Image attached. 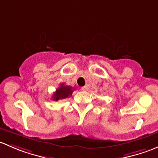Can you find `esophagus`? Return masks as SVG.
<instances>
[{"instance_id":"34e87169","label":"esophagus","mask_w":158,"mask_h":158,"mask_svg":"<svg viewBox=\"0 0 158 158\" xmlns=\"http://www.w3.org/2000/svg\"><path fill=\"white\" fill-rule=\"evenodd\" d=\"M81 89H82L83 90H87L89 89V87L87 85H85V86H84V87H81Z\"/></svg>"}]
</instances>
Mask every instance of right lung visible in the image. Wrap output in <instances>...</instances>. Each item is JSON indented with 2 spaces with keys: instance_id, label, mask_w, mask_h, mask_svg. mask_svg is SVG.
<instances>
[{
  "instance_id": "1",
  "label": "right lung",
  "mask_w": 158,
  "mask_h": 158,
  "mask_svg": "<svg viewBox=\"0 0 158 158\" xmlns=\"http://www.w3.org/2000/svg\"><path fill=\"white\" fill-rule=\"evenodd\" d=\"M74 88H72L70 86H66L64 84H61L60 87L57 89L52 96V100L55 101H58L59 100H63L68 97H70L72 95Z\"/></svg>"
}]
</instances>
